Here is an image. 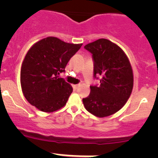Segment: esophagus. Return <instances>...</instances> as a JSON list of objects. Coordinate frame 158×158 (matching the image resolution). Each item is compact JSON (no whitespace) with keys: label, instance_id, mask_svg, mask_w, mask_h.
<instances>
[{"label":"esophagus","instance_id":"esophagus-1","mask_svg":"<svg viewBox=\"0 0 158 158\" xmlns=\"http://www.w3.org/2000/svg\"><path fill=\"white\" fill-rule=\"evenodd\" d=\"M80 85H81L80 83H79V84H76V85H74V88L76 89H77L79 86H80Z\"/></svg>","mask_w":158,"mask_h":158}]
</instances>
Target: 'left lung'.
<instances>
[{
    "mask_svg": "<svg viewBox=\"0 0 158 158\" xmlns=\"http://www.w3.org/2000/svg\"><path fill=\"white\" fill-rule=\"evenodd\" d=\"M92 54L94 77L100 85H91L88 97L82 98L85 109L98 118L111 115L127 102L134 85L133 70L128 56L117 44L99 39L85 45Z\"/></svg>",
    "mask_w": 158,
    "mask_h": 158,
    "instance_id": "left-lung-1",
    "label": "left lung"
}]
</instances>
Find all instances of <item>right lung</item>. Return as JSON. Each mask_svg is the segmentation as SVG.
I'll list each match as a JSON object with an SVG mask.
<instances>
[{"mask_svg": "<svg viewBox=\"0 0 158 158\" xmlns=\"http://www.w3.org/2000/svg\"><path fill=\"white\" fill-rule=\"evenodd\" d=\"M82 45L48 36L30 47L20 70L22 92L30 104L49 113L65 106L73 87L58 75Z\"/></svg>", "mask_w": 158, "mask_h": 158, "instance_id": "obj_1", "label": "right lung"}]
</instances>
